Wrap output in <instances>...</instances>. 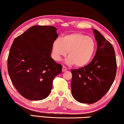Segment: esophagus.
Wrapping results in <instances>:
<instances>
[{
    "label": "esophagus",
    "mask_w": 124,
    "mask_h": 124,
    "mask_svg": "<svg viewBox=\"0 0 124 124\" xmlns=\"http://www.w3.org/2000/svg\"><path fill=\"white\" fill-rule=\"evenodd\" d=\"M66 70H67L66 67H65V66H62V72H65V71Z\"/></svg>",
    "instance_id": "34e87169"
}]
</instances>
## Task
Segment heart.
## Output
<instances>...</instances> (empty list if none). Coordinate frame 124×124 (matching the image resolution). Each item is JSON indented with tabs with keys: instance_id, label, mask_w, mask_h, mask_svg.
<instances>
[{
	"instance_id": "obj_1",
	"label": "heart",
	"mask_w": 124,
	"mask_h": 124,
	"mask_svg": "<svg viewBox=\"0 0 124 124\" xmlns=\"http://www.w3.org/2000/svg\"><path fill=\"white\" fill-rule=\"evenodd\" d=\"M96 49V44L93 38L81 33H72L54 41L52 56L55 61H59L68 52L69 57L66 60V63L82 68L92 61Z\"/></svg>"
}]
</instances>
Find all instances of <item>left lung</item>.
Segmentation results:
<instances>
[{"mask_svg":"<svg viewBox=\"0 0 124 124\" xmlns=\"http://www.w3.org/2000/svg\"><path fill=\"white\" fill-rule=\"evenodd\" d=\"M97 49L89 65L71 70L72 94L81 103H96L107 93L116 75V62L113 46L103 35L93 29Z\"/></svg>","mask_w":124,"mask_h":124,"instance_id":"8db88e82","label":"left lung"}]
</instances>
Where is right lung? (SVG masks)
I'll return each mask as SVG.
<instances>
[{
    "instance_id": "add662e5",
    "label": "right lung",
    "mask_w": 124,
    "mask_h": 124,
    "mask_svg": "<svg viewBox=\"0 0 124 124\" xmlns=\"http://www.w3.org/2000/svg\"><path fill=\"white\" fill-rule=\"evenodd\" d=\"M54 26L34 25L15 39L8 59V75L22 96L41 100L49 96L54 78L62 66L51 58L52 43L58 38Z\"/></svg>"
}]
</instances>
